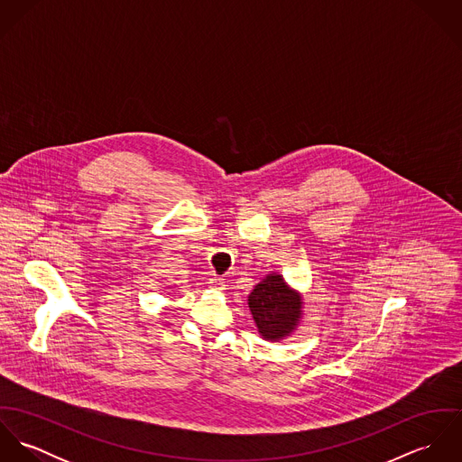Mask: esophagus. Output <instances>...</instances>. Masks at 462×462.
I'll return each instance as SVG.
<instances>
[{"mask_svg": "<svg viewBox=\"0 0 462 462\" xmlns=\"http://www.w3.org/2000/svg\"><path fill=\"white\" fill-rule=\"evenodd\" d=\"M209 286H211L213 290H224V288H226V281H224L222 277L213 275V277L209 279Z\"/></svg>", "mask_w": 462, "mask_h": 462, "instance_id": "esophagus-1", "label": "esophagus"}]
</instances>
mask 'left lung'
I'll list each match as a JSON object with an SVG mask.
<instances>
[{"instance_id": "left-lung-1", "label": "left lung", "mask_w": 462, "mask_h": 462, "mask_svg": "<svg viewBox=\"0 0 462 462\" xmlns=\"http://www.w3.org/2000/svg\"><path fill=\"white\" fill-rule=\"evenodd\" d=\"M300 304L281 275H268L249 295L253 319L266 339H279L293 330L300 319Z\"/></svg>"}]
</instances>
